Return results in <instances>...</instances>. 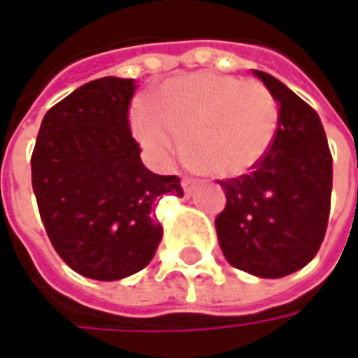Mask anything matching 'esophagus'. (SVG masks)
Masks as SVG:
<instances>
[{"label":"esophagus","instance_id":"1","mask_svg":"<svg viewBox=\"0 0 358 358\" xmlns=\"http://www.w3.org/2000/svg\"><path fill=\"white\" fill-rule=\"evenodd\" d=\"M182 187H184L186 195H192V194H194V189H195V180L184 178V180H182Z\"/></svg>","mask_w":358,"mask_h":358}]
</instances>
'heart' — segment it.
Wrapping results in <instances>:
<instances>
[{"label":"heart","mask_w":358,"mask_h":358,"mask_svg":"<svg viewBox=\"0 0 358 358\" xmlns=\"http://www.w3.org/2000/svg\"><path fill=\"white\" fill-rule=\"evenodd\" d=\"M132 130L149 155L166 163L182 136L187 164L215 178H238L268 157L280 107L261 82L217 73L166 80L148 105H134Z\"/></svg>","instance_id":"heart-1"}]
</instances>
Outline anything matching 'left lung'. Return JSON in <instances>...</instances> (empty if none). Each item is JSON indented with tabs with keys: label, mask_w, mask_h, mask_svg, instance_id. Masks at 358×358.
I'll return each mask as SVG.
<instances>
[{
	"label": "left lung",
	"mask_w": 358,
	"mask_h": 358,
	"mask_svg": "<svg viewBox=\"0 0 358 358\" xmlns=\"http://www.w3.org/2000/svg\"><path fill=\"white\" fill-rule=\"evenodd\" d=\"M280 105V130L251 174L220 180L226 207L215 220L220 249L236 268L282 278L308 264L330 217L331 153L316 110L285 84L253 71Z\"/></svg>",
	"instance_id": "8db88e82"
}]
</instances>
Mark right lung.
Returning <instances> with one entry per match:
<instances>
[{
    "label": "right lung",
    "instance_id": "obj_1",
    "mask_svg": "<svg viewBox=\"0 0 358 358\" xmlns=\"http://www.w3.org/2000/svg\"><path fill=\"white\" fill-rule=\"evenodd\" d=\"M132 78L105 76L53 105L40 126L32 187L51 245L74 272L120 280L145 268L163 238L159 197L178 176L145 169L128 124Z\"/></svg>",
    "mask_w": 358,
    "mask_h": 358
}]
</instances>
